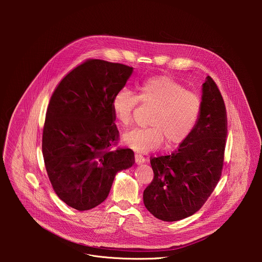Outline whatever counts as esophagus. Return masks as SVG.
<instances>
[{
	"label": "esophagus",
	"instance_id": "1",
	"mask_svg": "<svg viewBox=\"0 0 262 262\" xmlns=\"http://www.w3.org/2000/svg\"><path fill=\"white\" fill-rule=\"evenodd\" d=\"M145 158L142 156V155H140V154H136L135 155V162H136V164H142V163H145Z\"/></svg>",
	"mask_w": 262,
	"mask_h": 262
}]
</instances>
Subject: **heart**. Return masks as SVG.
<instances>
[{"label": "heart", "mask_w": 262, "mask_h": 262, "mask_svg": "<svg viewBox=\"0 0 262 262\" xmlns=\"http://www.w3.org/2000/svg\"><path fill=\"white\" fill-rule=\"evenodd\" d=\"M139 103L152 110L148 118L150 126L133 129L122 140L135 151L143 154L156 150L165 142L167 147H175L186 141L198 123L202 108L198 94L168 76L145 80L138 94L121 89L114 95L111 107L120 126L132 125Z\"/></svg>", "instance_id": "1"}]
</instances>
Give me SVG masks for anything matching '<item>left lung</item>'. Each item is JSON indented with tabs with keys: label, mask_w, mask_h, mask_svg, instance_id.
<instances>
[{
	"label": "left lung",
	"mask_w": 262,
	"mask_h": 262,
	"mask_svg": "<svg viewBox=\"0 0 262 262\" xmlns=\"http://www.w3.org/2000/svg\"><path fill=\"white\" fill-rule=\"evenodd\" d=\"M226 138L225 102L208 76L203 84L200 118L191 136L171 155L150 159L155 176L143 194L149 212L174 222L198 211L221 178Z\"/></svg>",
	"instance_id": "left-lung-1"
}]
</instances>
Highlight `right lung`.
Returning <instances> with one entry per match:
<instances>
[{
	"label": "right lung",
	"instance_id": "1",
	"mask_svg": "<svg viewBox=\"0 0 262 262\" xmlns=\"http://www.w3.org/2000/svg\"><path fill=\"white\" fill-rule=\"evenodd\" d=\"M133 67L88 59L69 71L52 94L42 132V155L57 196L88 210L103 202L118 171L132 167L134 151L115 147L119 132L111 103Z\"/></svg>",
	"mask_w": 262,
	"mask_h": 262
}]
</instances>
